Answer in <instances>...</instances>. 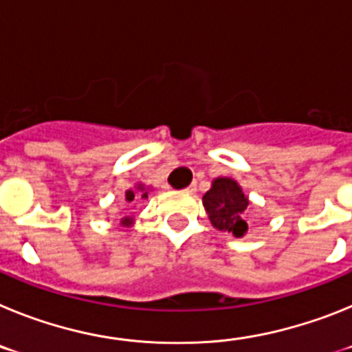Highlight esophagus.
I'll return each mask as SVG.
<instances>
[{"label":"esophagus","instance_id":"1","mask_svg":"<svg viewBox=\"0 0 352 352\" xmlns=\"http://www.w3.org/2000/svg\"><path fill=\"white\" fill-rule=\"evenodd\" d=\"M186 192H188V194H195V192H197V183H192V185L186 186Z\"/></svg>","mask_w":352,"mask_h":352}]
</instances>
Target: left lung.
Returning <instances> with one entry per match:
<instances>
[{"instance_id":"8db88e82","label":"left lung","mask_w":352,"mask_h":352,"mask_svg":"<svg viewBox=\"0 0 352 352\" xmlns=\"http://www.w3.org/2000/svg\"><path fill=\"white\" fill-rule=\"evenodd\" d=\"M203 204L210 222L219 231L232 232L236 238H241L247 232L245 211L250 201L243 194L238 182L232 178L213 179L211 188L203 195Z\"/></svg>"}]
</instances>
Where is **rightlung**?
I'll return each mask as SVG.
<instances>
[{
  "mask_svg": "<svg viewBox=\"0 0 352 352\" xmlns=\"http://www.w3.org/2000/svg\"><path fill=\"white\" fill-rule=\"evenodd\" d=\"M138 195L141 199H148V190L144 188V185H138V188H135V190L125 192V199L129 201V203H132L133 199L138 197ZM123 223H130V219H123Z\"/></svg>",
  "mask_w": 352,
  "mask_h": 352,
  "instance_id": "obj_1",
  "label": "right lung"
}]
</instances>
